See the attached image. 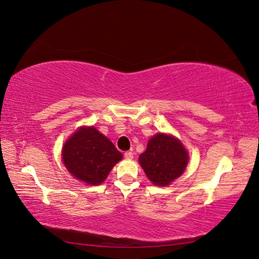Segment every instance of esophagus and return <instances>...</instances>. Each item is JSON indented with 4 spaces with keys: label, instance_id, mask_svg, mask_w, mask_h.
I'll use <instances>...</instances> for the list:
<instances>
[{
    "label": "esophagus",
    "instance_id": "1",
    "mask_svg": "<svg viewBox=\"0 0 259 259\" xmlns=\"http://www.w3.org/2000/svg\"><path fill=\"white\" fill-rule=\"evenodd\" d=\"M124 156L126 159H133V156H134V153H133L132 151H126L124 153Z\"/></svg>",
    "mask_w": 259,
    "mask_h": 259
}]
</instances>
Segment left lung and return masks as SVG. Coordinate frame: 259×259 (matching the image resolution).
<instances>
[{
  "mask_svg": "<svg viewBox=\"0 0 259 259\" xmlns=\"http://www.w3.org/2000/svg\"><path fill=\"white\" fill-rule=\"evenodd\" d=\"M139 163L151 183L166 186L184 173L188 153L176 138L158 134L148 142L146 151L139 156Z\"/></svg>",
  "mask_w": 259,
  "mask_h": 259,
  "instance_id": "left-lung-1",
  "label": "left lung"
}]
</instances>
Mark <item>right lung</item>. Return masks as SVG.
Segmentation results:
<instances>
[{"instance_id":"obj_1","label":"right lung","mask_w":259,"mask_h":259,"mask_svg":"<svg viewBox=\"0 0 259 259\" xmlns=\"http://www.w3.org/2000/svg\"><path fill=\"white\" fill-rule=\"evenodd\" d=\"M62 159L75 178L99 185L122 159V153L95 127H82L65 144Z\"/></svg>"}]
</instances>
